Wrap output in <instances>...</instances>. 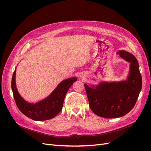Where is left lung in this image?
Instances as JSON below:
<instances>
[{
    "instance_id": "1",
    "label": "left lung",
    "mask_w": 151,
    "mask_h": 151,
    "mask_svg": "<svg viewBox=\"0 0 151 151\" xmlns=\"http://www.w3.org/2000/svg\"><path fill=\"white\" fill-rule=\"evenodd\" d=\"M117 54L130 63L126 80L101 83L91 87L84 84L91 110L104 118L120 117L129 113L135 105L142 88V78L136 58L124 50Z\"/></svg>"
}]
</instances>
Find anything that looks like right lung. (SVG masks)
Returning a JSON list of instances; mask_svg holds the SVG:
<instances>
[{
    "instance_id": "1",
    "label": "right lung",
    "mask_w": 151,
    "mask_h": 151,
    "mask_svg": "<svg viewBox=\"0 0 151 151\" xmlns=\"http://www.w3.org/2000/svg\"><path fill=\"white\" fill-rule=\"evenodd\" d=\"M16 69L12 80V89L16 104L21 112L32 120L41 121L51 119L62 109L65 95L76 78H70L62 81L45 99L35 104H30L24 100L17 91L15 83Z\"/></svg>"
}]
</instances>
